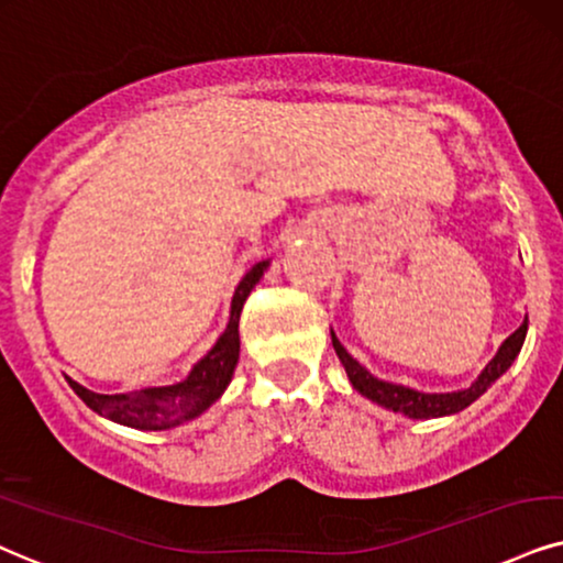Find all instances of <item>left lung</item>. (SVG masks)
<instances>
[{"label":"left lung","mask_w":563,"mask_h":563,"mask_svg":"<svg viewBox=\"0 0 563 563\" xmlns=\"http://www.w3.org/2000/svg\"><path fill=\"white\" fill-rule=\"evenodd\" d=\"M330 334H332L334 353H338L340 364L345 366V374L347 379H351L353 389H358L366 400L376 402L379 408L416 418V421H429V418H444V416H454V412L465 410L467 405H473L483 393H486L490 384L509 372V366L515 364L519 351H522L525 334H528V317H525V322L519 324L507 340H504L494 358H490L486 368L478 374V379H475L471 387L454 389V393H421V389L405 387V384L379 379V376H374L364 364H358V361L345 351L343 343L338 340V334L332 330Z\"/></svg>","instance_id":"obj_1"}]
</instances>
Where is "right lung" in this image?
<instances>
[{"instance_id":"right-lung-1","label":"right lung","mask_w":563,"mask_h":563,"mask_svg":"<svg viewBox=\"0 0 563 563\" xmlns=\"http://www.w3.org/2000/svg\"><path fill=\"white\" fill-rule=\"evenodd\" d=\"M267 267L269 260H262L246 269V275L241 277L236 290H233L229 324H225L223 334L216 340V345L191 366L187 379L166 384V387H145L137 389V393L124 395L92 393V389L82 387V384L69 379V376H64V379H67L73 393L92 412H98V416L109 418V421L119 426H130V429L137 431H168L176 429V426L195 421V418L202 416L205 410L220 400V395L225 393V387L233 379L241 351V309H244V301L254 290V286L262 280V275L267 273Z\"/></svg>"}]
</instances>
